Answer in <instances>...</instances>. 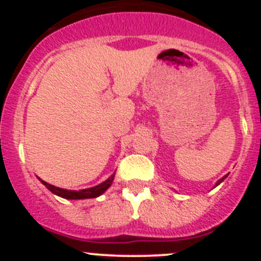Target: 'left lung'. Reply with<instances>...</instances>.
Masks as SVG:
<instances>
[{"mask_svg":"<svg viewBox=\"0 0 261 261\" xmlns=\"http://www.w3.org/2000/svg\"><path fill=\"white\" fill-rule=\"evenodd\" d=\"M225 178H226V177H223V178H221V179H220V180H218V181H217V183H216V186H215V187H217V186H218V184H220V183H221V181H222V180H223V179H225Z\"/></svg>","mask_w":261,"mask_h":261,"instance_id":"left-lung-1","label":"left lung"}]
</instances>
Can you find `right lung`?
<instances>
[{
  "label": "right lung",
  "instance_id": "add662e5",
  "mask_svg": "<svg viewBox=\"0 0 261 261\" xmlns=\"http://www.w3.org/2000/svg\"><path fill=\"white\" fill-rule=\"evenodd\" d=\"M115 178V173L109 178L107 180L102 181L101 184L96 187H92V188H87V189H81V191H68V189H63V188H58V187L51 186V184L46 183V181L41 180L40 178L39 179L41 180V183L49 189L51 193L57 194V196L62 197V198L65 199H86V198H96V197L101 196L102 193L107 191L110 188V186L112 184Z\"/></svg>",
  "mask_w": 261,
  "mask_h": 261
}]
</instances>
